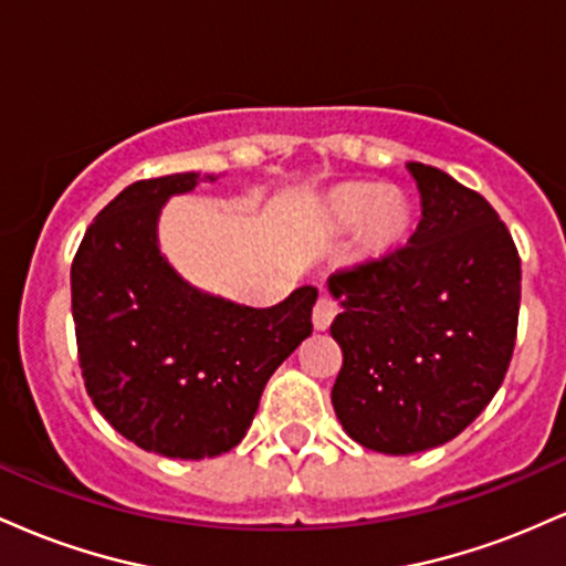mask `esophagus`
Masks as SVG:
<instances>
[{"label": "esophagus", "instance_id": "obj_1", "mask_svg": "<svg viewBox=\"0 0 566 566\" xmlns=\"http://www.w3.org/2000/svg\"><path fill=\"white\" fill-rule=\"evenodd\" d=\"M337 311H340V303H337L333 295H322L314 305V327L316 329H327L337 316Z\"/></svg>", "mask_w": 566, "mask_h": 566}]
</instances>
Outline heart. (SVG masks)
I'll return each instance as SVG.
<instances>
[{
  "instance_id": "1",
  "label": "heart",
  "mask_w": 566,
  "mask_h": 566,
  "mask_svg": "<svg viewBox=\"0 0 566 566\" xmlns=\"http://www.w3.org/2000/svg\"><path fill=\"white\" fill-rule=\"evenodd\" d=\"M329 220L340 229L361 223L369 247L382 250L405 237L409 229V207L399 193H380L373 186H354L335 193L327 207Z\"/></svg>"
}]
</instances>
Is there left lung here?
I'll return each mask as SVG.
<instances>
[{"label":"left lung","mask_w":566,"mask_h":566,"mask_svg":"<svg viewBox=\"0 0 566 566\" xmlns=\"http://www.w3.org/2000/svg\"><path fill=\"white\" fill-rule=\"evenodd\" d=\"M418 229L388 255L335 271L343 431L386 454L431 450L482 415L516 346L522 261L482 193L409 161Z\"/></svg>","instance_id":"obj_1"}]
</instances>
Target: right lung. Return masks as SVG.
<instances>
[{
	"label": "right lung",
	"mask_w": 566,
	"mask_h": 566,
	"mask_svg": "<svg viewBox=\"0 0 566 566\" xmlns=\"http://www.w3.org/2000/svg\"><path fill=\"white\" fill-rule=\"evenodd\" d=\"M216 180L212 175H207ZM199 172L138 180L108 201L71 263V311L84 388L140 450L201 460L244 439L276 367L311 335L316 287L271 308L186 282L159 252L165 201Z\"/></svg>",
	"instance_id": "obj_1"
}]
</instances>
